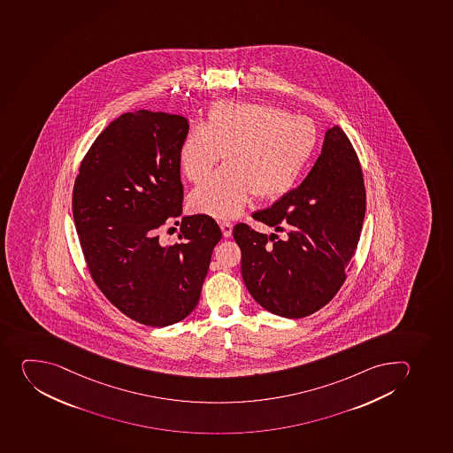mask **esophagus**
<instances>
[{"label":"esophagus","instance_id":"1","mask_svg":"<svg viewBox=\"0 0 453 453\" xmlns=\"http://www.w3.org/2000/svg\"><path fill=\"white\" fill-rule=\"evenodd\" d=\"M221 232H223V236L230 237L232 236L233 232V225L230 221H221L220 223Z\"/></svg>","mask_w":453,"mask_h":453}]
</instances>
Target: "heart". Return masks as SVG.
Here are the masks:
<instances>
[{
  "instance_id": "obj_1",
  "label": "heart",
  "mask_w": 453,
  "mask_h": 453,
  "mask_svg": "<svg viewBox=\"0 0 453 453\" xmlns=\"http://www.w3.org/2000/svg\"><path fill=\"white\" fill-rule=\"evenodd\" d=\"M318 147L313 120L271 104L220 100L205 124L192 127L179 144L180 171L200 182L225 154L226 166L189 196V207L216 219L241 214L250 196L275 200L290 191Z\"/></svg>"
}]
</instances>
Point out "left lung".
I'll list each match as a JSON object with an SVG mask.
<instances>
[{
  "label": "left lung",
  "mask_w": 453,
  "mask_h": 453,
  "mask_svg": "<svg viewBox=\"0 0 453 453\" xmlns=\"http://www.w3.org/2000/svg\"><path fill=\"white\" fill-rule=\"evenodd\" d=\"M365 189L357 153L335 125L303 182L253 212L275 233L245 223L233 228L242 277L253 299L282 318H304L329 303L345 281L365 220ZM279 234L282 237L278 236Z\"/></svg>",
  "instance_id": "8db88e82"
}]
</instances>
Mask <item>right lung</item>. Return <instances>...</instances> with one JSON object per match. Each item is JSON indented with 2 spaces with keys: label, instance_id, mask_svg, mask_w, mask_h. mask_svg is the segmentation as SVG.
Wrapping results in <instances>:
<instances>
[{
  "label": "right lung",
  "instance_id": "add662e5",
  "mask_svg": "<svg viewBox=\"0 0 453 453\" xmlns=\"http://www.w3.org/2000/svg\"><path fill=\"white\" fill-rule=\"evenodd\" d=\"M187 118L146 109L124 113L80 165L73 216L88 273L124 315L163 328L198 304L221 230L211 217H182L179 242L158 228L182 214L179 144Z\"/></svg>",
  "mask_w": 453,
  "mask_h": 453
}]
</instances>
